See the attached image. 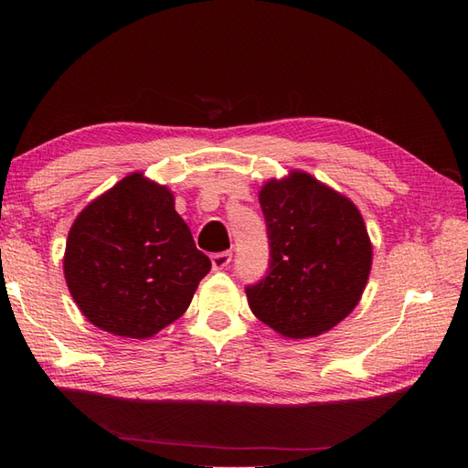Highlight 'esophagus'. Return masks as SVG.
<instances>
[{"mask_svg":"<svg viewBox=\"0 0 468 468\" xmlns=\"http://www.w3.org/2000/svg\"><path fill=\"white\" fill-rule=\"evenodd\" d=\"M231 251H221V253H215V255H211V265H213V270L215 271H218V270H225V267L231 263Z\"/></svg>","mask_w":468,"mask_h":468,"instance_id":"esophagus-1","label":"esophagus"}]
</instances>
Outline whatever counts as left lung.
Here are the masks:
<instances>
[{
	"instance_id": "obj_1",
	"label": "left lung",
	"mask_w": 468,
	"mask_h": 468,
	"mask_svg": "<svg viewBox=\"0 0 468 468\" xmlns=\"http://www.w3.org/2000/svg\"><path fill=\"white\" fill-rule=\"evenodd\" d=\"M271 261L245 290L257 320L287 340L330 332L354 312L372 270V241L350 198L305 171L260 191Z\"/></svg>"
}]
</instances>
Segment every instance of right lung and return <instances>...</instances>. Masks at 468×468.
Instances as JSON below:
<instances>
[{"label":"right lung","instance_id":"1","mask_svg":"<svg viewBox=\"0 0 468 468\" xmlns=\"http://www.w3.org/2000/svg\"><path fill=\"white\" fill-rule=\"evenodd\" d=\"M211 261L175 211V195L131 173L88 203L69 227L64 277L86 320L148 340L191 305Z\"/></svg>","mask_w":468,"mask_h":468}]
</instances>
